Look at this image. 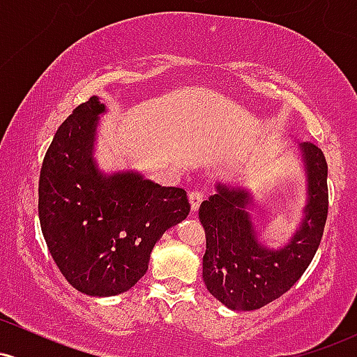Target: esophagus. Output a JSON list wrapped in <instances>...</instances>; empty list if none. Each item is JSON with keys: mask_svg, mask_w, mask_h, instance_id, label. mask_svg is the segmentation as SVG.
I'll return each instance as SVG.
<instances>
[{"mask_svg": "<svg viewBox=\"0 0 357 357\" xmlns=\"http://www.w3.org/2000/svg\"><path fill=\"white\" fill-rule=\"evenodd\" d=\"M203 199H204L203 192H199V191H192V192H190V204H191V211H198L199 204H202Z\"/></svg>", "mask_w": 357, "mask_h": 357, "instance_id": "esophagus-1", "label": "esophagus"}]
</instances>
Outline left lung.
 I'll return each mask as SVG.
<instances>
[{"instance_id": "obj_1", "label": "left lung", "mask_w": 357, "mask_h": 357, "mask_svg": "<svg viewBox=\"0 0 357 357\" xmlns=\"http://www.w3.org/2000/svg\"><path fill=\"white\" fill-rule=\"evenodd\" d=\"M305 173L307 202L297 230L285 245L270 248L260 241L252 192L216 183V192L199 206L206 231L203 280L215 298L231 310H255L284 296L310 265L327 220V162L310 142L298 144Z\"/></svg>"}]
</instances>
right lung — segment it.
Listing matches in <instances>:
<instances>
[{
	"label": "right lung",
	"mask_w": 357,
	"mask_h": 357,
	"mask_svg": "<svg viewBox=\"0 0 357 357\" xmlns=\"http://www.w3.org/2000/svg\"><path fill=\"white\" fill-rule=\"evenodd\" d=\"M107 112L97 96L65 119L45 154L38 216L56 267L92 297L127 292L147 272L159 238L190 213L186 191L132 169L104 173L93 158Z\"/></svg>",
	"instance_id": "add662e5"
}]
</instances>
